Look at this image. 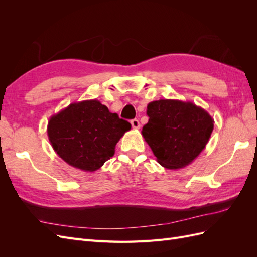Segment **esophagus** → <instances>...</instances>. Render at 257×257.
<instances>
[{
  "label": "esophagus",
  "instance_id": "obj_1",
  "mask_svg": "<svg viewBox=\"0 0 257 257\" xmlns=\"http://www.w3.org/2000/svg\"><path fill=\"white\" fill-rule=\"evenodd\" d=\"M131 124H132V127L133 128H139L141 127V123H139V121L137 120V119H134V120H132L131 121Z\"/></svg>",
  "mask_w": 257,
  "mask_h": 257
}]
</instances>
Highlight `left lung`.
Instances as JSON below:
<instances>
[{"instance_id":"obj_1","label":"left lung","mask_w":257,"mask_h":257,"mask_svg":"<svg viewBox=\"0 0 257 257\" xmlns=\"http://www.w3.org/2000/svg\"><path fill=\"white\" fill-rule=\"evenodd\" d=\"M149 121L142 134L160 165L188 166L205 149L214 120L204 108L179 99L153 100L147 106Z\"/></svg>"}]
</instances>
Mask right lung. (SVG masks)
Listing matches in <instances>:
<instances>
[{
  "instance_id": "1",
  "label": "right lung",
  "mask_w": 257,
  "mask_h": 257,
  "mask_svg": "<svg viewBox=\"0 0 257 257\" xmlns=\"http://www.w3.org/2000/svg\"><path fill=\"white\" fill-rule=\"evenodd\" d=\"M131 124L97 99L69 104L51 115L49 142L59 157L77 169L95 172L113 157L115 145Z\"/></svg>"
}]
</instances>
